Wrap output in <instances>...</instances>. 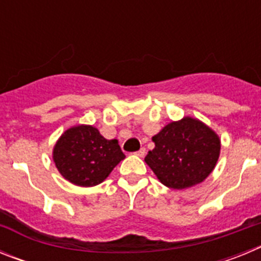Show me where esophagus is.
<instances>
[{
    "label": "esophagus",
    "mask_w": 261,
    "mask_h": 261,
    "mask_svg": "<svg viewBox=\"0 0 261 261\" xmlns=\"http://www.w3.org/2000/svg\"><path fill=\"white\" fill-rule=\"evenodd\" d=\"M145 154H146V150H145V147H141L140 150L136 151V155H138V156H144Z\"/></svg>",
    "instance_id": "1"
}]
</instances>
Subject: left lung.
Wrapping results in <instances>:
<instances>
[{
    "label": "left lung",
    "mask_w": 261,
    "mask_h": 261,
    "mask_svg": "<svg viewBox=\"0 0 261 261\" xmlns=\"http://www.w3.org/2000/svg\"><path fill=\"white\" fill-rule=\"evenodd\" d=\"M145 162L168 188L184 190L204 181L217 165L221 140L202 121L186 116L153 137Z\"/></svg>",
    "instance_id": "left-lung-1"
}]
</instances>
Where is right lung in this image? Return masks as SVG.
<instances>
[{
  "label": "right lung",
  "mask_w": 261,
  "mask_h": 261,
  "mask_svg": "<svg viewBox=\"0 0 261 261\" xmlns=\"http://www.w3.org/2000/svg\"><path fill=\"white\" fill-rule=\"evenodd\" d=\"M124 158L117 140H107L91 125L71 126L53 147L60 174L80 187L100 184Z\"/></svg>",
  "instance_id": "1"
}]
</instances>
